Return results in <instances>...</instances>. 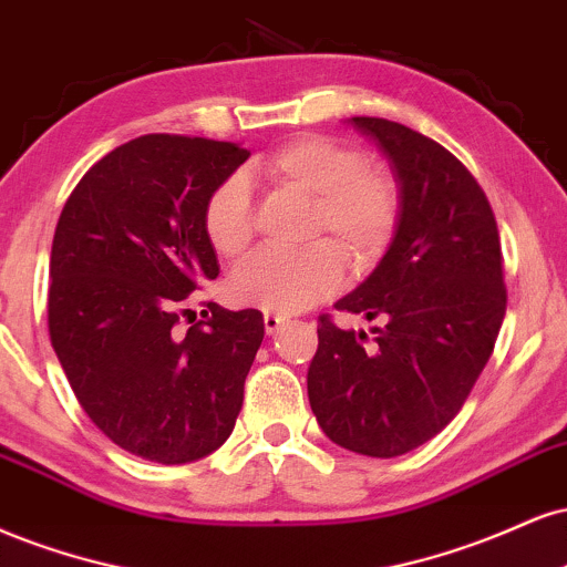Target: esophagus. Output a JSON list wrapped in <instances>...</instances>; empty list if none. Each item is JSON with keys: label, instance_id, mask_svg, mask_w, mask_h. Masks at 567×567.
I'll return each instance as SVG.
<instances>
[{"label": "esophagus", "instance_id": "1", "mask_svg": "<svg viewBox=\"0 0 567 567\" xmlns=\"http://www.w3.org/2000/svg\"><path fill=\"white\" fill-rule=\"evenodd\" d=\"M289 321V318L286 316H278V312H265V318H262V323H265V331H268V334H276L278 329H281V326Z\"/></svg>", "mask_w": 567, "mask_h": 567}]
</instances>
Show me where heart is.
I'll list each match as a JSON object with an SVG mask.
<instances>
[{
    "instance_id": "b5f03b06",
    "label": "heart",
    "mask_w": 567,
    "mask_h": 567,
    "mask_svg": "<svg viewBox=\"0 0 567 567\" xmlns=\"http://www.w3.org/2000/svg\"><path fill=\"white\" fill-rule=\"evenodd\" d=\"M265 183L312 198L310 233L326 238L302 251H262L230 278L238 302L268 312H297L334 295L342 284V256L352 272H365L388 255L403 217V190L384 166L365 164L348 143L299 135L255 164ZM206 241L223 257H241L255 238V204L244 177L212 188L202 209Z\"/></svg>"
}]
</instances>
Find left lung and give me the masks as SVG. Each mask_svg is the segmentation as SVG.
Listing matches in <instances>:
<instances>
[{
    "instance_id": "obj_1",
    "label": "left lung",
    "mask_w": 567,
    "mask_h": 567,
    "mask_svg": "<svg viewBox=\"0 0 567 567\" xmlns=\"http://www.w3.org/2000/svg\"><path fill=\"white\" fill-rule=\"evenodd\" d=\"M350 122L390 158L403 217L369 281L337 302L374 321L371 334L318 318L308 395L337 445L392 458L462 411L494 352L507 312L502 238L483 188L454 153L388 118Z\"/></svg>"
}]
</instances>
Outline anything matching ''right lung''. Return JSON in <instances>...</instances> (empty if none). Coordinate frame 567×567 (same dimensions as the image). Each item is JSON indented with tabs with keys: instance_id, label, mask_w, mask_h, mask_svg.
<instances>
[{
	"instance_id": "obj_1",
	"label": "right lung",
	"mask_w": 567,
	"mask_h": 567,
	"mask_svg": "<svg viewBox=\"0 0 567 567\" xmlns=\"http://www.w3.org/2000/svg\"><path fill=\"white\" fill-rule=\"evenodd\" d=\"M246 158L236 143L143 135L92 164L60 212L50 342L95 427L148 462L212 454L244 405L262 312L204 302L196 318L185 302L219 272L206 196Z\"/></svg>"
}]
</instances>
